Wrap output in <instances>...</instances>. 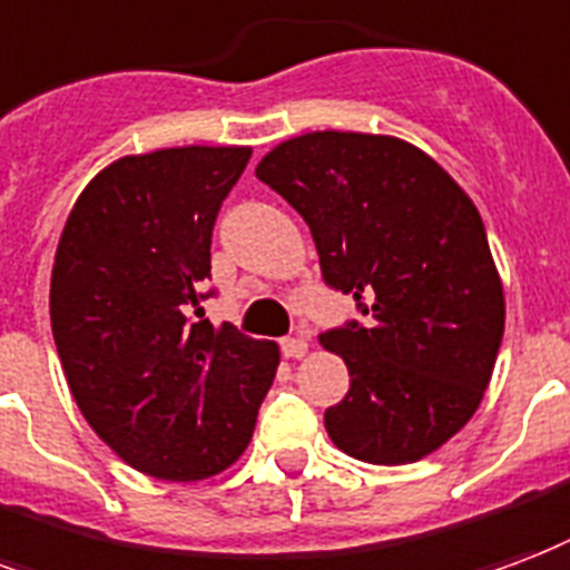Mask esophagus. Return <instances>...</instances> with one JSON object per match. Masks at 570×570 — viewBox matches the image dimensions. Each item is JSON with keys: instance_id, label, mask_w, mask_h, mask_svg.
<instances>
[{"instance_id": "1", "label": "esophagus", "mask_w": 570, "mask_h": 570, "mask_svg": "<svg viewBox=\"0 0 570 570\" xmlns=\"http://www.w3.org/2000/svg\"><path fill=\"white\" fill-rule=\"evenodd\" d=\"M281 350H284L286 360H302L307 353V338L296 335V338H284L281 341Z\"/></svg>"}]
</instances>
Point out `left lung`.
<instances>
[{"mask_svg":"<svg viewBox=\"0 0 570 570\" xmlns=\"http://www.w3.org/2000/svg\"><path fill=\"white\" fill-rule=\"evenodd\" d=\"M256 178L305 217L326 284L368 317L320 335L350 371V392L326 411L328 438L371 465L435 453L483 402L504 335L474 202L392 135H296L259 159Z\"/></svg>","mask_w":570,"mask_h":570,"instance_id":"left-lung-1","label":"left lung"}]
</instances>
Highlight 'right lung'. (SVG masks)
Here are the masks:
<instances>
[{
	"instance_id": "add662e5",
	"label": "right lung",
	"mask_w": 570,
	"mask_h": 570,
	"mask_svg": "<svg viewBox=\"0 0 570 570\" xmlns=\"http://www.w3.org/2000/svg\"><path fill=\"white\" fill-rule=\"evenodd\" d=\"M250 147L120 156L83 187L50 272V328L83 420L126 465L205 480L238 462L281 350L199 307L210 232Z\"/></svg>"
}]
</instances>
